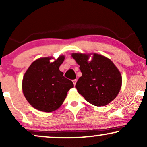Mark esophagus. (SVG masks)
<instances>
[{"instance_id":"1","label":"esophagus","mask_w":147,"mask_h":147,"mask_svg":"<svg viewBox=\"0 0 147 147\" xmlns=\"http://www.w3.org/2000/svg\"><path fill=\"white\" fill-rule=\"evenodd\" d=\"M76 82H77V80H76V79H75V80H73V83H74V86H76Z\"/></svg>"}]
</instances>
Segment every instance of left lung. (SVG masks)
Returning a JSON list of instances; mask_svg holds the SVG:
<instances>
[{
	"mask_svg": "<svg viewBox=\"0 0 147 147\" xmlns=\"http://www.w3.org/2000/svg\"><path fill=\"white\" fill-rule=\"evenodd\" d=\"M78 65L82 76L76 88L86 101L96 106H106L112 102L120 92L122 77L111 60L94 53L91 61L86 54L71 55Z\"/></svg>",
	"mask_w": 147,
	"mask_h": 147,
	"instance_id": "obj_1",
	"label": "left lung"
}]
</instances>
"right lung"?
<instances>
[{
    "instance_id": "right-lung-1",
    "label": "right lung",
    "mask_w": 147,
    "mask_h": 147,
    "mask_svg": "<svg viewBox=\"0 0 147 147\" xmlns=\"http://www.w3.org/2000/svg\"><path fill=\"white\" fill-rule=\"evenodd\" d=\"M50 57L38 59L32 63L24 75L23 92L26 99L36 109L43 112L54 111L63 104L67 92L74 87L71 80L59 69L64 56L53 63Z\"/></svg>"
}]
</instances>
